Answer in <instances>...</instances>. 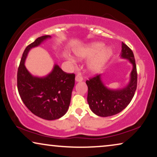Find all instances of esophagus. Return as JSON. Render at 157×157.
Listing matches in <instances>:
<instances>
[{
	"mask_svg": "<svg viewBox=\"0 0 157 157\" xmlns=\"http://www.w3.org/2000/svg\"><path fill=\"white\" fill-rule=\"evenodd\" d=\"M83 76H81V74H77L76 76V82H79V81H83Z\"/></svg>",
	"mask_w": 157,
	"mask_h": 157,
	"instance_id": "esophagus-1",
	"label": "esophagus"
}]
</instances>
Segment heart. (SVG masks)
<instances>
[{
  "label": "heart",
  "instance_id": "obj_1",
  "mask_svg": "<svg viewBox=\"0 0 157 157\" xmlns=\"http://www.w3.org/2000/svg\"><path fill=\"white\" fill-rule=\"evenodd\" d=\"M103 44L101 42H94L78 49L75 52V54L78 59L89 58L100 50L93 56L88 63V68L93 73H96L101 70L108 60L111 54V51L108 48H103Z\"/></svg>",
  "mask_w": 157,
  "mask_h": 157
}]
</instances>
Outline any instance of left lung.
I'll list each match as a JSON object with an SVG mask.
<instances>
[{
  "instance_id": "1",
  "label": "left lung",
  "mask_w": 157,
  "mask_h": 157,
  "mask_svg": "<svg viewBox=\"0 0 157 157\" xmlns=\"http://www.w3.org/2000/svg\"><path fill=\"white\" fill-rule=\"evenodd\" d=\"M121 57L127 59L133 66L128 85L122 89H109L102 82L101 75H96L86 81L88 86L87 101L90 110L101 117L116 115L130 103L137 86V73L135 56L132 49L122 43Z\"/></svg>"
}]
</instances>
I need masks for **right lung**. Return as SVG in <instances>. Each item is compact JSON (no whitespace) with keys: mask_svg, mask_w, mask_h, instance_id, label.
<instances>
[{"mask_svg":"<svg viewBox=\"0 0 157 157\" xmlns=\"http://www.w3.org/2000/svg\"><path fill=\"white\" fill-rule=\"evenodd\" d=\"M50 37L42 36L26 47L17 75V90L22 102L34 115L47 120L59 119L67 112L75 84V74L66 73L56 64L50 74L42 78L32 76L25 67L29 51Z\"/></svg>","mask_w":157,"mask_h":157,"instance_id":"1","label":"right lung"}]
</instances>
